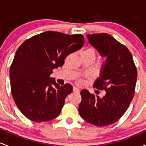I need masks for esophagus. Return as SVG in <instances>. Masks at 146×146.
Instances as JSON below:
<instances>
[{
	"label": "esophagus",
	"instance_id": "1",
	"mask_svg": "<svg viewBox=\"0 0 146 146\" xmlns=\"http://www.w3.org/2000/svg\"><path fill=\"white\" fill-rule=\"evenodd\" d=\"M73 91L75 92V93H79V92H80V90H79L78 88H76V87H73Z\"/></svg>",
	"mask_w": 146,
	"mask_h": 146
}]
</instances>
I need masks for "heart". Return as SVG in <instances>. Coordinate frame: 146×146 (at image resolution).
<instances>
[{"label":"heart","mask_w":146,"mask_h":146,"mask_svg":"<svg viewBox=\"0 0 146 146\" xmlns=\"http://www.w3.org/2000/svg\"><path fill=\"white\" fill-rule=\"evenodd\" d=\"M82 55H86V56H89L90 58H93V59L95 60V58H96L97 53L94 48L90 47V48H86V49H85L84 51L82 53ZM78 84H82V80H79L78 82Z\"/></svg>","instance_id":"b5f03b06"}]
</instances>
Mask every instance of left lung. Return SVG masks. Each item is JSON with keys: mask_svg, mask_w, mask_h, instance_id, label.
I'll return each mask as SVG.
<instances>
[{"mask_svg": "<svg viewBox=\"0 0 146 146\" xmlns=\"http://www.w3.org/2000/svg\"><path fill=\"white\" fill-rule=\"evenodd\" d=\"M88 41L102 56L106 57L101 75L93 86L106 91L103 98L81 91L79 113L85 121L106 126L118 121L128 109L135 95L137 68L126 46L106 33L87 34Z\"/></svg>", "mask_w": 146, "mask_h": 146, "instance_id": "left-lung-1", "label": "left lung"}]
</instances>
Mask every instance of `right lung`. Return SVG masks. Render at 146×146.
<instances>
[{"label":"right lung","instance_id":"right-lung-1","mask_svg":"<svg viewBox=\"0 0 146 146\" xmlns=\"http://www.w3.org/2000/svg\"><path fill=\"white\" fill-rule=\"evenodd\" d=\"M84 43L81 34L48 31L26 40L18 47L10 68L11 90L18 109L27 118L44 122L58 117L73 86H60L50 75Z\"/></svg>","mask_w":146,"mask_h":146}]
</instances>
